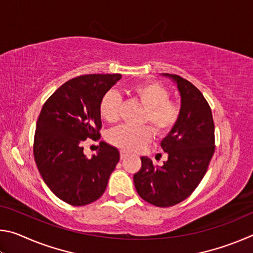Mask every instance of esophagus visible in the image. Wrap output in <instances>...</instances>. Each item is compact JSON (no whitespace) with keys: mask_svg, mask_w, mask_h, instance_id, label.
<instances>
[{"mask_svg":"<svg viewBox=\"0 0 253 253\" xmlns=\"http://www.w3.org/2000/svg\"><path fill=\"white\" fill-rule=\"evenodd\" d=\"M127 156H128V154L125 151H121V160H125Z\"/></svg>","mask_w":253,"mask_h":253,"instance_id":"1","label":"esophagus"}]
</instances>
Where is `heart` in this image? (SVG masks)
I'll return each instance as SVG.
<instances>
[{
	"label": "heart",
	"instance_id": "b5f03b06",
	"mask_svg": "<svg viewBox=\"0 0 253 253\" xmlns=\"http://www.w3.org/2000/svg\"><path fill=\"white\" fill-rule=\"evenodd\" d=\"M132 97L145 107L140 123L151 124L157 135L164 136L173 129L181 116V105L169 99V90L156 81H147L130 89ZM123 98L116 90H109L102 96L99 105L101 117L108 123H115L121 116ZM153 138L148 126L131 127L122 125L109 131L108 139L115 146L127 152H137Z\"/></svg>",
	"mask_w": 253,
	"mask_h": 253
}]
</instances>
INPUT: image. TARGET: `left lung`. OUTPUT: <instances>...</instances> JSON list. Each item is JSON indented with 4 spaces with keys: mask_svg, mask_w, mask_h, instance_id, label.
I'll use <instances>...</instances> for the list:
<instances>
[{
    "mask_svg": "<svg viewBox=\"0 0 253 253\" xmlns=\"http://www.w3.org/2000/svg\"><path fill=\"white\" fill-rule=\"evenodd\" d=\"M177 84L181 116L162 140L169 154L162 166L142 157V168L134 175L137 193L158 208H169L187 199L202 181L215 149L211 107L193 84L177 75L164 74Z\"/></svg>",
    "mask_w": 253,
    "mask_h": 253,
    "instance_id": "obj_1",
    "label": "left lung"
}]
</instances>
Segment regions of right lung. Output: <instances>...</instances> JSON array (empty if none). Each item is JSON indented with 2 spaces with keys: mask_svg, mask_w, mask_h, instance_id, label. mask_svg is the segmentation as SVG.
Instances as JSON below:
<instances>
[{
  "mask_svg": "<svg viewBox=\"0 0 253 253\" xmlns=\"http://www.w3.org/2000/svg\"><path fill=\"white\" fill-rule=\"evenodd\" d=\"M121 78V74L76 77L42 106L34 132V161L50 190L74 207L99 199L119 162L116 147L100 142L96 155L87 158L83 144L100 138V100Z\"/></svg>",
  "mask_w": 253,
  "mask_h": 253,
  "instance_id": "obj_1",
  "label": "right lung"
}]
</instances>
